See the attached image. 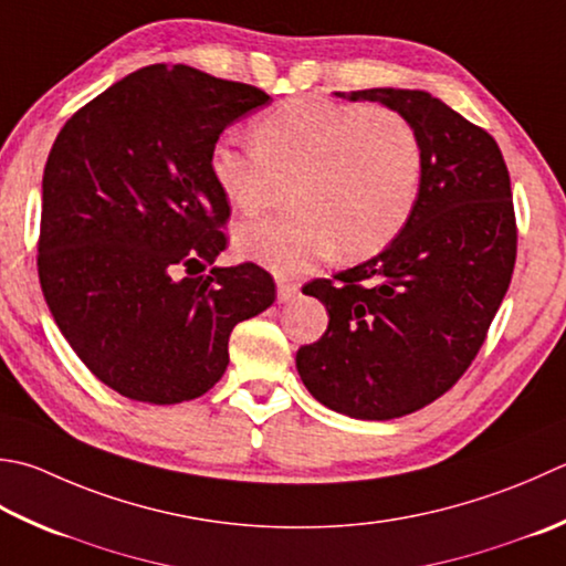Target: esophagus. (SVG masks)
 Here are the masks:
<instances>
[{
    "label": "esophagus",
    "instance_id": "obj_1",
    "mask_svg": "<svg viewBox=\"0 0 566 566\" xmlns=\"http://www.w3.org/2000/svg\"><path fill=\"white\" fill-rule=\"evenodd\" d=\"M298 292V284L290 280H276V302H290V298Z\"/></svg>",
    "mask_w": 566,
    "mask_h": 566
}]
</instances>
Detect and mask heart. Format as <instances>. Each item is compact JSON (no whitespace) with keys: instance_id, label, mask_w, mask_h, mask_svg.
I'll return each instance as SVG.
<instances>
[{"instance_id":"obj_1","label":"heart","mask_w":566,"mask_h":566,"mask_svg":"<svg viewBox=\"0 0 566 566\" xmlns=\"http://www.w3.org/2000/svg\"><path fill=\"white\" fill-rule=\"evenodd\" d=\"M252 143L220 137L208 171L240 213L294 186V213L235 230L238 250L276 274L304 272L336 248L348 260L370 258L400 235L422 193V137L395 109L292 97L254 119Z\"/></svg>"}]
</instances>
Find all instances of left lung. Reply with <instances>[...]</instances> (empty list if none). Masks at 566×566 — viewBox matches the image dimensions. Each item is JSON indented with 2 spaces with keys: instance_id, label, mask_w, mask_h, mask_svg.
<instances>
[{
  "instance_id": "left-lung-1",
  "label": "left lung",
  "mask_w": 566,
  "mask_h": 566,
  "mask_svg": "<svg viewBox=\"0 0 566 566\" xmlns=\"http://www.w3.org/2000/svg\"><path fill=\"white\" fill-rule=\"evenodd\" d=\"M417 127L424 181L405 230L373 260L304 284L328 328L296 353L321 405L356 419L412 415L469 370L511 286L517 226L511 174L489 132L424 91L336 93Z\"/></svg>"
}]
</instances>
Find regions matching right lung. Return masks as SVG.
<instances>
[{"label":"right lung","instance_id":"1","mask_svg":"<svg viewBox=\"0 0 566 566\" xmlns=\"http://www.w3.org/2000/svg\"><path fill=\"white\" fill-rule=\"evenodd\" d=\"M268 103L254 85L154 63L83 105L53 142L41 290L77 358L122 397H201L223 378L232 328L274 302L272 274L254 262L201 274L228 248L230 218L210 147Z\"/></svg>","mask_w":566,"mask_h":566}]
</instances>
